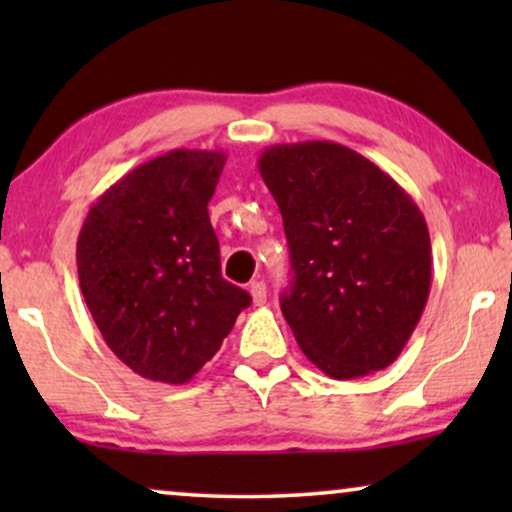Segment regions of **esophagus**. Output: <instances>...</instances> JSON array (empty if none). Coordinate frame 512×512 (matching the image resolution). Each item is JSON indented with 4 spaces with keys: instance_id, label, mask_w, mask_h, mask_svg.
I'll list each match as a JSON object with an SVG mask.
<instances>
[{
    "instance_id": "obj_1",
    "label": "esophagus",
    "mask_w": 512,
    "mask_h": 512,
    "mask_svg": "<svg viewBox=\"0 0 512 512\" xmlns=\"http://www.w3.org/2000/svg\"><path fill=\"white\" fill-rule=\"evenodd\" d=\"M249 293H251V303L254 305H265V300H268V289H265L263 282H251L249 286Z\"/></svg>"
}]
</instances>
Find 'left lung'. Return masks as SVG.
Masks as SVG:
<instances>
[{
    "mask_svg": "<svg viewBox=\"0 0 512 512\" xmlns=\"http://www.w3.org/2000/svg\"><path fill=\"white\" fill-rule=\"evenodd\" d=\"M258 172L289 240L282 314L307 359L354 380L398 359L431 291V240L415 200L335 142L268 146Z\"/></svg>",
    "mask_w": 512,
    "mask_h": 512,
    "instance_id": "left-lung-1",
    "label": "left lung"
}]
</instances>
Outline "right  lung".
<instances>
[{"instance_id":"obj_1","label":"right lung","mask_w":512,"mask_h":512,"mask_svg":"<svg viewBox=\"0 0 512 512\" xmlns=\"http://www.w3.org/2000/svg\"><path fill=\"white\" fill-rule=\"evenodd\" d=\"M226 158L167 151L109 186L81 226L83 298L111 352L144 380L191 382L251 303L221 277L207 214Z\"/></svg>"}]
</instances>
